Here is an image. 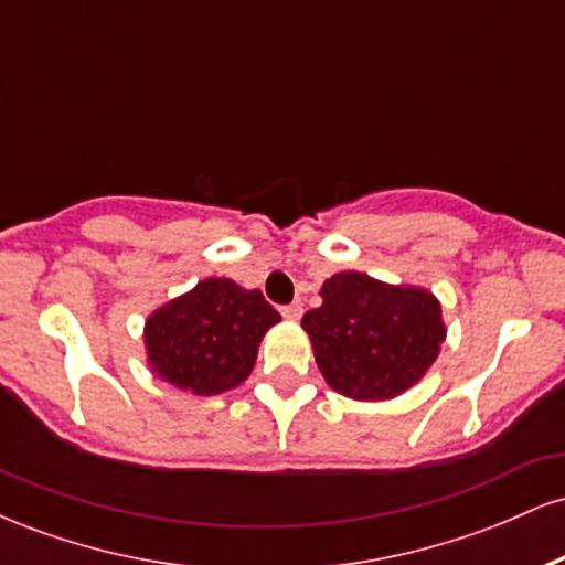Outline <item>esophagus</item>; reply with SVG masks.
<instances>
[{
	"label": "esophagus",
	"instance_id": "34e87169",
	"mask_svg": "<svg viewBox=\"0 0 565 565\" xmlns=\"http://www.w3.org/2000/svg\"><path fill=\"white\" fill-rule=\"evenodd\" d=\"M281 316H284V319H289V321H297V319H300V316H302V305H300V302L284 305Z\"/></svg>",
	"mask_w": 565,
	"mask_h": 565
}]
</instances>
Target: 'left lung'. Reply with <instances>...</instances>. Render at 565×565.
Segmentation results:
<instances>
[{
    "label": "left lung",
    "mask_w": 565,
    "mask_h": 565,
    "mask_svg": "<svg viewBox=\"0 0 565 565\" xmlns=\"http://www.w3.org/2000/svg\"><path fill=\"white\" fill-rule=\"evenodd\" d=\"M321 308L302 316L316 364L337 393L387 401L425 377L446 340L433 291L345 270L327 278Z\"/></svg>",
    "instance_id": "left-lung-1"
}]
</instances>
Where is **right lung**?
<instances>
[{"mask_svg":"<svg viewBox=\"0 0 565 565\" xmlns=\"http://www.w3.org/2000/svg\"><path fill=\"white\" fill-rule=\"evenodd\" d=\"M278 321L281 316L260 289L204 278L148 316L142 329L148 366L180 391L225 393L249 377L260 340Z\"/></svg>","mask_w":565,"mask_h":565,"instance_id":"right-lung-1","label":"right lung"}]
</instances>
